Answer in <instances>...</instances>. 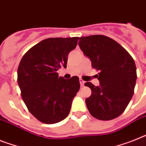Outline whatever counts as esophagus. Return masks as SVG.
<instances>
[{"label":"esophagus","mask_w":146,"mask_h":146,"mask_svg":"<svg viewBox=\"0 0 146 146\" xmlns=\"http://www.w3.org/2000/svg\"><path fill=\"white\" fill-rule=\"evenodd\" d=\"M79 81H80V86H84V84H85V82H84V80H83L81 79V78H80L79 79Z\"/></svg>","instance_id":"esophagus-1"}]
</instances>
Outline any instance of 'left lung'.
<instances>
[{
    "mask_svg": "<svg viewBox=\"0 0 146 146\" xmlns=\"http://www.w3.org/2000/svg\"><path fill=\"white\" fill-rule=\"evenodd\" d=\"M79 46L99 71L98 86L85 83L92 94L86 99L90 114L99 120H111L121 115L133 95L137 80L134 60L113 38L103 35L79 38Z\"/></svg>",
    "mask_w": 146,
    "mask_h": 146,
    "instance_id": "8db88e82",
    "label": "left lung"
}]
</instances>
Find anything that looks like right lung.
Returning <instances> with one entry per match:
<instances>
[{"label":"right lung","mask_w":146,"mask_h":146,"mask_svg":"<svg viewBox=\"0 0 146 146\" xmlns=\"http://www.w3.org/2000/svg\"><path fill=\"white\" fill-rule=\"evenodd\" d=\"M78 37L49 38L32 47L21 58L18 84L27 109L38 121L54 124L68 116L72 100L80 89L77 76L59 77L66 68L68 55L77 46Z\"/></svg>","instance_id":"right-lung-1"}]
</instances>
